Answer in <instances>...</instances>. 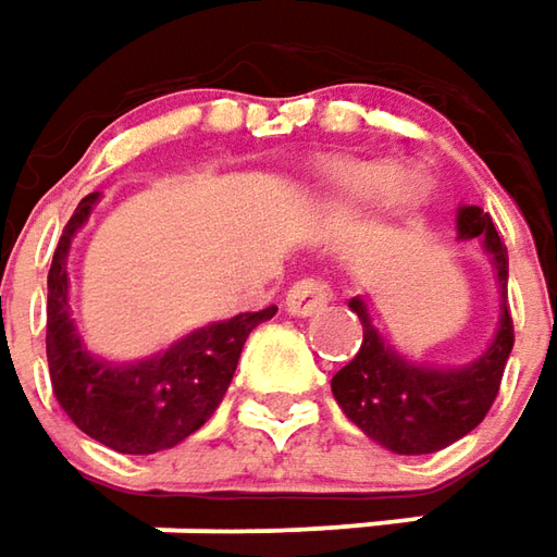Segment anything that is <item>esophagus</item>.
<instances>
[{
  "label": "esophagus",
  "instance_id": "obj_1",
  "mask_svg": "<svg viewBox=\"0 0 557 557\" xmlns=\"http://www.w3.org/2000/svg\"><path fill=\"white\" fill-rule=\"evenodd\" d=\"M330 298H333V293H330V286H326L323 280L305 277L289 286V293H286V311L296 317H311L317 314Z\"/></svg>",
  "mask_w": 557,
  "mask_h": 557
}]
</instances>
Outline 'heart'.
<instances>
[{
  "instance_id": "b5f03b06",
  "label": "heart",
  "mask_w": 557,
  "mask_h": 557,
  "mask_svg": "<svg viewBox=\"0 0 557 557\" xmlns=\"http://www.w3.org/2000/svg\"><path fill=\"white\" fill-rule=\"evenodd\" d=\"M326 194L348 202H370L375 209L407 215L429 197V182L407 165L360 163V160H320L311 169Z\"/></svg>"
}]
</instances>
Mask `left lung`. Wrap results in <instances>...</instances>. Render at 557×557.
<instances>
[{
    "label": "left lung",
    "instance_id": "obj_1",
    "mask_svg": "<svg viewBox=\"0 0 557 557\" xmlns=\"http://www.w3.org/2000/svg\"><path fill=\"white\" fill-rule=\"evenodd\" d=\"M456 231L459 240H484L503 293L499 330L478 360L459 370H434L425 363H412L379 336L363 298L348 301V308L363 323V342L355 360L333 375V394L342 412L360 432L404 456L444 450L471 429H478L499 394L503 370L515 345L511 314L506 308V243L499 240L496 224L481 206H459Z\"/></svg>",
    "mask_w": 557,
    "mask_h": 557
}]
</instances>
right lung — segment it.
<instances>
[{
	"mask_svg": "<svg viewBox=\"0 0 557 557\" xmlns=\"http://www.w3.org/2000/svg\"><path fill=\"white\" fill-rule=\"evenodd\" d=\"M98 194L79 200L49 268L46 355L54 397L73 425L116 453H157L182 444L219 410L249 333L277 308L246 311L200 326L138 363H107L88 355L70 317L67 256Z\"/></svg>",
	"mask_w": 557,
	"mask_h": 557,
	"instance_id": "add662e5",
	"label": "right lung"
}]
</instances>
